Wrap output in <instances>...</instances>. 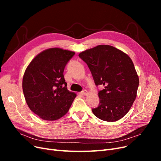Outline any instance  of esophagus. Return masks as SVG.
I'll return each instance as SVG.
<instances>
[{
    "label": "esophagus",
    "mask_w": 161,
    "mask_h": 161,
    "mask_svg": "<svg viewBox=\"0 0 161 161\" xmlns=\"http://www.w3.org/2000/svg\"><path fill=\"white\" fill-rule=\"evenodd\" d=\"M80 94L82 95H86L87 94H88V92H87L86 90H83V91L80 92Z\"/></svg>",
    "instance_id": "1"
}]
</instances>
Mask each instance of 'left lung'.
Instances as JSON below:
<instances>
[{
	"instance_id": "8db88e82",
	"label": "left lung",
	"mask_w": 161,
	"mask_h": 161,
	"mask_svg": "<svg viewBox=\"0 0 161 161\" xmlns=\"http://www.w3.org/2000/svg\"><path fill=\"white\" fill-rule=\"evenodd\" d=\"M88 66L99 91V105L93 114L106 121H115L126 115L136 97L139 79L131 58L117 48L99 45L79 53Z\"/></svg>"
}]
</instances>
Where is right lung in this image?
I'll return each instance as SVG.
<instances>
[{
    "instance_id": "add662e5",
    "label": "right lung",
    "mask_w": 161,
    "mask_h": 161,
    "mask_svg": "<svg viewBox=\"0 0 161 161\" xmlns=\"http://www.w3.org/2000/svg\"><path fill=\"white\" fill-rule=\"evenodd\" d=\"M74 52L50 48L30 62L23 78V91L27 104L43 120L60 119L69 111L76 95L67 89L63 73Z\"/></svg>"
}]
</instances>
